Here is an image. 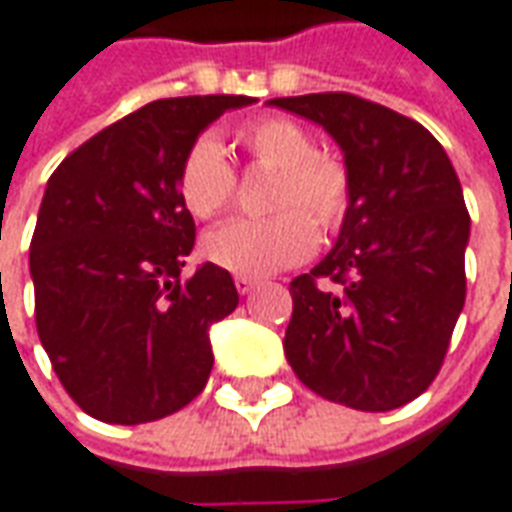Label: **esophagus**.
<instances>
[{"instance_id":"esophagus-1","label":"esophagus","mask_w":512,"mask_h":512,"mask_svg":"<svg viewBox=\"0 0 512 512\" xmlns=\"http://www.w3.org/2000/svg\"><path fill=\"white\" fill-rule=\"evenodd\" d=\"M235 288H238V293H252L257 288V280L255 277H244V274H238V277H235Z\"/></svg>"}]
</instances>
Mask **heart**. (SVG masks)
<instances>
[{
    "label": "heart",
    "instance_id": "b5f03b06",
    "mask_svg": "<svg viewBox=\"0 0 512 512\" xmlns=\"http://www.w3.org/2000/svg\"><path fill=\"white\" fill-rule=\"evenodd\" d=\"M235 141L255 166L277 171L268 196V210L277 213L224 224L207 235L202 252L210 263L244 277H263L302 263L316 252V226L321 232H335L346 221L352 207V174L346 163L318 152L313 135L282 116L246 121L235 132ZM177 191L196 219H219L230 210L238 174L213 138H199L185 152Z\"/></svg>",
    "mask_w": 512,
    "mask_h": 512
}]
</instances>
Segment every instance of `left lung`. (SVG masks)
Wrapping results in <instances>:
<instances>
[{
	"label": "left lung",
	"mask_w": 512,
	"mask_h": 512,
	"mask_svg": "<svg viewBox=\"0 0 512 512\" xmlns=\"http://www.w3.org/2000/svg\"><path fill=\"white\" fill-rule=\"evenodd\" d=\"M341 144L352 207L338 244L291 282L285 357L310 391L382 413L438 377L466 302L468 219L443 146L418 121L355 94L282 96Z\"/></svg>",
	"instance_id": "1"
}]
</instances>
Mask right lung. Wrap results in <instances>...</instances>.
<instances>
[{
  "label": "right lung",
  "instance_id": "right-lung-1",
  "mask_svg": "<svg viewBox=\"0 0 512 512\" xmlns=\"http://www.w3.org/2000/svg\"><path fill=\"white\" fill-rule=\"evenodd\" d=\"M252 102H149L77 146L46 182L30 244L35 327L88 416L144 424L205 391L207 330L238 307V291L216 263L182 277L196 224L177 171L210 121Z\"/></svg>",
  "mask_w": 512,
  "mask_h": 512
}]
</instances>
